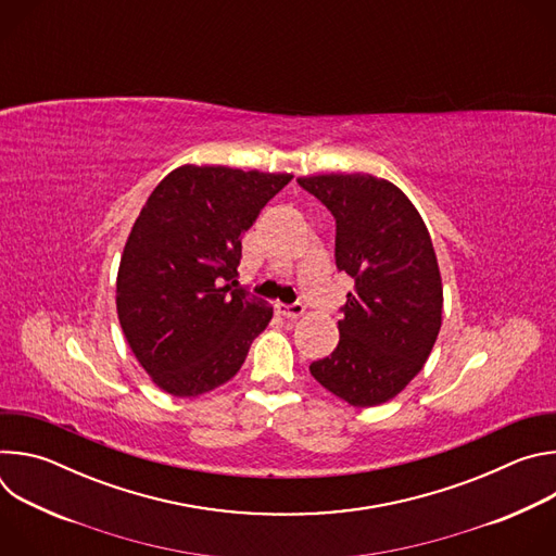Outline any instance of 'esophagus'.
I'll return each mask as SVG.
<instances>
[{"label": "esophagus", "mask_w": 556, "mask_h": 556, "mask_svg": "<svg viewBox=\"0 0 556 556\" xmlns=\"http://www.w3.org/2000/svg\"><path fill=\"white\" fill-rule=\"evenodd\" d=\"M275 312L279 314V316H283V319H299V316L305 312V305L303 303H290V305H286V303H275Z\"/></svg>", "instance_id": "obj_1"}]
</instances>
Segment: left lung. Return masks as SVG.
<instances>
[{
  "label": "left lung",
  "instance_id": "obj_1",
  "mask_svg": "<svg viewBox=\"0 0 556 556\" xmlns=\"http://www.w3.org/2000/svg\"><path fill=\"white\" fill-rule=\"evenodd\" d=\"M337 219V268L354 279L337 350L309 374L352 407L399 395L427 363L442 326V279L409 198L367 174L296 180Z\"/></svg>",
  "mask_w": 556,
  "mask_h": 556
}]
</instances>
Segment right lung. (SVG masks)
<instances>
[{"label":"right lung","instance_id":"right-lung-1","mask_svg":"<svg viewBox=\"0 0 556 556\" xmlns=\"http://www.w3.org/2000/svg\"><path fill=\"white\" fill-rule=\"evenodd\" d=\"M290 174L185 165L147 198L123 251L116 309L151 380L191 399L240 371L273 319L237 283L242 235Z\"/></svg>","mask_w":556,"mask_h":556}]
</instances>
